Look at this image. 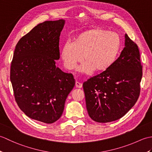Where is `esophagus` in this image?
<instances>
[{"label": "esophagus", "instance_id": "esophagus-1", "mask_svg": "<svg viewBox=\"0 0 152 152\" xmlns=\"http://www.w3.org/2000/svg\"><path fill=\"white\" fill-rule=\"evenodd\" d=\"M75 86H76V88H82V84L81 83H80L78 82H76Z\"/></svg>", "mask_w": 152, "mask_h": 152}]
</instances>
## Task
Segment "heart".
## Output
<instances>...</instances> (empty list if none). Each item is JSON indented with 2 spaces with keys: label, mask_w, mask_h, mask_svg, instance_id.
Returning <instances> with one entry per match:
<instances>
[{
  "label": "heart",
  "mask_w": 152,
  "mask_h": 152,
  "mask_svg": "<svg viewBox=\"0 0 152 152\" xmlns=\"http://www.w3.org/2000/svg\"><path fill=\"white\" fill-rule=\"evenodd\" d=\"M121 44L120 37L117 33L103 28H91L78 34L74 38L72 43L64 44L61 57L67 70L75 69L83 59L85 61L78 68V72L89 74L95 70L101 72L114 63Z\"/></svg>",
  "instance_id": "1"
}]
</instances>
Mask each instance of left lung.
<instances>
[{
	"label": "left lung",
	"instance_id": "obj_1",
	"mask_svg": "<svg viewBox=\"0 0 152 152\" xmlns=\"http://www.w3.org/2000/svg\"><path fill=\"white\" fill-rule=\"evenodd\" d=\"M142 77L139 49L125 34V47L114 63L83 83L89 117L99 123L111 122L122 118L137 101Z\"/></svg>",
	"mask_w": 152,
	"mask_h": 152
}]
</instances>
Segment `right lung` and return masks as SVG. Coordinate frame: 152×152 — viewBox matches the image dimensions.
<instances>
[{
    "mask_svg": "<svg viewBox=\"0 0 152 152\" xmlns=\"http://www.w3.org/2000/svg\"><path fill=\"white\" fill-rule=\"evenodd\" d=\"M64 20L37 25L16 44L10 81L18 106L30 118L52 124L63 114L75 80L56 66Z\"/></svg>",
    "mask_w": 152,
    "mask_h": 152,
    "instance_id": "add662e5",
    "label": "right lung"
}]
</instances>
